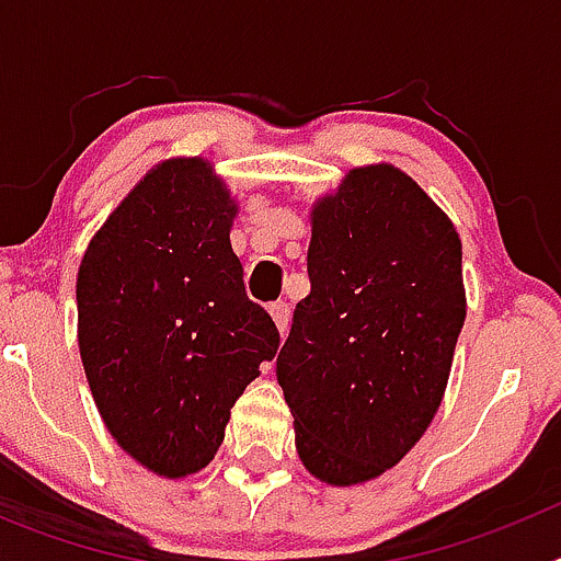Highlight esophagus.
<instances>
[{
	"label": "esophagus",
	"instance_id": "obj_1",
	"mask_svg": "<svg viewBox=\"0 0 561 561\" xmlns=\"http://www.w3.org/2000/svg\"><path fill=\"white\" fill-rule=\"evenodd\" d=\"M270 314H272V320H275L277 331H280V334H286V329H289V320H291L289 304H284V300H277V304L270 306Z\"/></svg>",
	"mask_w": 561,
	"mask_h": 561
}]
</instances>
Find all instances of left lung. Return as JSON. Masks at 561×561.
<instances>
[{"label": "left lung", "mask_w": 561, "mask_h": 561, "mask_svg": "<svg viewBox=\"0 0 561 561\" xmlns=\"http://www.w3.org/2000/svg\"><path fill=\"white\" fill-rule=\"evenodd\" d=\"M306 266L277 381L306 469L362 483L438 410L466 317L460 238L408 173L356 168L314 207Z\"/></svg>", "instance_id": "left-lung-1"}]
</instances>
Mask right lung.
I'll return each instance as SVG.
<instances>
[{
	"instance_id": "obj_1",
	"label": "right lung",
	"mask_w": 561,
	"mask_h": 561,
	"mask_svg": "<svg viewBox=\"0 0 561 561\" xmlns=\"http://www.w3.org/2000/svg\"><path fill=\"white\" fill-rule=\"evenodd\" d=\"M236 205L202 160L153 168L78 270V345L108 433L165 478L213 460L280 334L244 289Z\"/></svg>"
}]
</instances>
